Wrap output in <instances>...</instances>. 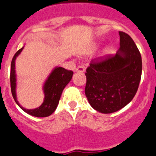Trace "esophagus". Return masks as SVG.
Wrapping results in <instances>:
<instances>
[{
	"label": "esophagus",
	"mask_w": 156,
	"mask_h": 156,
	"mask_svg": "<svg viewBox=\"0 0 156 156\" xmlns=\"http://www.w3.org/2000/svg\"><path fill=\"white\" fill-rule=\"evenodd\" d=\"M76 72H80V73H83L85 71V68L83 66H78L76 69Z\"/></svg>",
	"instance_id": "1"
}]
</instances>
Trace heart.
I'll return each instance as SVG.
<instances>
[{
    "label": "heart",
    "instance_id": "b5f03b06",
    "mask_svg": "<svg viewBox=\"0 0 156 156\" xmlns=\"http://www.w3.org/2000/svg\"><path fill=\"white\" fill-rule=\"evenodd\" d=\"M98 45L96 44H94L91 45V47L90 48V49H89V51H88L87 52V55H91L92 53H94V52L96 51V49H98ZM110 52V49L108 48H105L104 51H103V55H108V53Z\"/></svg>",
    "mask_w": 156,
    "mask_h": 156
}]
</instances>
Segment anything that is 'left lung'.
<instances>
[{"label": "left lung", "mask_w": 156, "mask_h": 156, "mask_svg": "<svg viewBox=\"0 0 156 156\" xmlns=\"http://www.w3.org/2000/svg\"><path fill=\"white\" fill-rule=\"evenodd\" d=\"M119 49L115 56L92 62L87 69L85 94L90 106L101 113H112L129 104L138 89L142 61L128 34L119 32Z\"/></svg>", "instance_id": "8db88e82"}]
</instances>
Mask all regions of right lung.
<instances>
[{
    "instance_id": "obj_1",
    "label": "right lung",
    "mask_w": 156,
    "mask_h": 156,
    "mask_svg": "<svg viewBox=\"0 0 156 156\" xmlns=\"http://www.w3.org/2000/svg\"><path fill=\"white\" fill-rule=\"evenodd\" d=\"M23 48H24V46L16 52L12 58V64H11L10 81L12 96L16 104L29 115L35 117L49 116L55 111L60 98H61L62 93L66 85L68 84L72 80L73 73V71H69L62 67H58V66L55 67L43 85V91L44 94V98L42 104L39 107L33 108V109L23 108L17 100V95H16V86H17L16 80H16V60L18 56L20 55Z\"/></svg>"
}]
</instances>
